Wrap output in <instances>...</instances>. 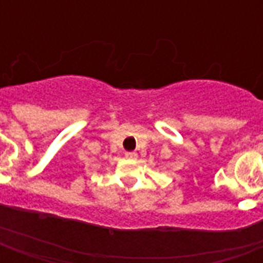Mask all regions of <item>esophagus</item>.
I'll list each match as a JSON object with an SVG mask.
<instances>
[{"label": "esophagus", "instance_id": "1", "mask_svg": "<svg viewBox=\"0 0 263 263\" xmlns=\"http://www.w3.org/2000/svg\"><path fill=\"white\" fill-rule=\"evenodd\" d=\"M125 157H127V158H129V160H136V158H138V154L134 152H127L125 153Z\"/></svg>", "mask_w": 263, "mask_h": 263}]
</instances>
